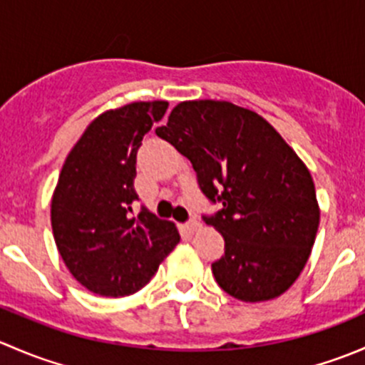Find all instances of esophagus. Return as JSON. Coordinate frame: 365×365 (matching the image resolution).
Segmentation results:
<instances>
[{"label":"esophagus","mask_w":365,"mask_h":365,"mask_svg":"<svg viewBox=\"0 0 365 365\" xmlns=\"http://www.w3.org/2000/svg\"><path fill=\"white\" fill-rule=\"evenodd\" d=\"M185 227H187V231H190V233H196V231L201 230V222L196 219H190L189 222L185 224Z\"/></svg>","instance_id":"1"}]
</instances>
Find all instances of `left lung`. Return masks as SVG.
<instances>
[{"label":"left lung","mask_w":365,"mask_h":365,"mask_svg":"<svg viewBox=\"0 0 365 365\" xmlns=\"http://www.w3.org/2000/svg\"><path fill=\"white\" fill-rule=\"evenodd\" d=\"M155 134L190 160L208 201L222 205L203 215L224 237V256L212 263L217 284L244 302L282 295L319 226L304 162L264 118L231 102H182Z\"/></svg>","instance_id":"1"}]
</instances>
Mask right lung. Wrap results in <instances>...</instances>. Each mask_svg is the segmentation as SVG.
<instances>
[{
    "label": "right lung",
    "instance_id": "right-lung-1",
    "mask_svg": "<svg viewBox=\"0 0 365 365\" xmlns=\"http://www.w3.org/2000/svg\"><path fill=\"white\" fill-rule=\"evenodd\" d=\"M168 102H132L95 118L68 153L51 201L54 242L70 274L91 293L127 297L157 272L180 235L157 219L134 189L143 138L162 120Z\"/></svg>",
    "mask_w": 365,
    "mask_h": 365
}]
</instances>
